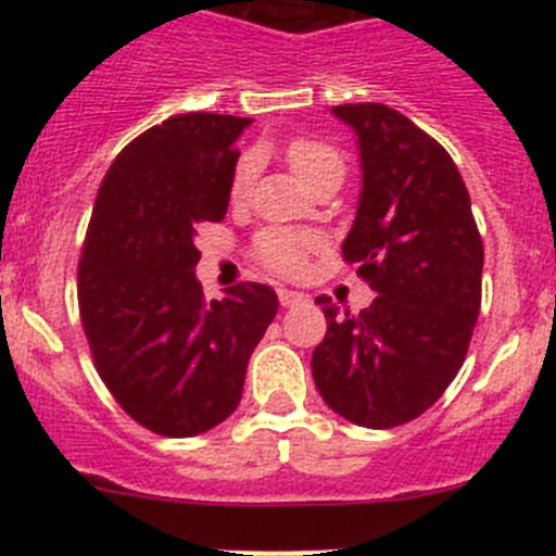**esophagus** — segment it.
I'll list each match as a JSON object with an SVG mask.
<instances>
[{"label":"esophagus","mask_w":556,"mask_h":556,"mask_svg":"<svg viewBox=\"0 0 556 556\" xmlns=\"http://www.w3.org/2000/svg\"><path fill=\"white\" fill-rule=\"evenodd\" d=\"M277 295H279V304H282V306H295V304H301V301H304V293H299V290L279 288Z\"/></svg>","instance_id":"obj_1"}]
</instances>
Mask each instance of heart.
Returning a JSON list of instances; mask_svg holds the SVG:
<instances>
[{"label": "heart", "mask_w": 556, "mask_h": 556, "mask_svg": "<svg viewBox=\"0 0 556 556\" xmlns=\"http://www.w3.org/2000/svg\"><path fill=\"white\" fill-rule=\"evenodd\" d=\"M285 159L293 166V172L299 174L301 182L309 188L312 182H317L323 174L328 172H344V161L341 153L333 144L323 142V139L312 137H299L293 142H288L285 148ZM257 174V155L247 153L239 159L237 169L231 174V185H228V193H231L233 204L244 201L250 195L252 182H255ZM317 244V239L312 233H299V231H285V228H266L255 237V255L261 257V263H266L268 268L279 274H299L304 268L306 255H309L312 247Z\"/></svg>", "instance_id": "obj_1"}]
</instances>
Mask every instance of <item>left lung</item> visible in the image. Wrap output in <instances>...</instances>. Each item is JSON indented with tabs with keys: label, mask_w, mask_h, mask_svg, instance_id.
<instances>
[{
	"label": "left lung",
	"mask_w": 556,
	"mask_h": 556,
	"mask_svg": "<svg viewBox=\"0 0 556 556\" xmlns=\"http://www.w3.org/2000/svg\"><path fill=\"white\" fill-rule=\"evenodd\" d=\"M355 131L361 199L344 257L377 293L361 314L319 295L328 319L312 352L323 401L384 430L428 412L468 352L481 306L484 247L470 195L444 148L387 104H339Z\"/></svg>",
	"instance_id": "left-lung-1"
}]
</instances>
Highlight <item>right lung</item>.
Returning a JSON list of instances; mask_svg holds the SVG:
<instances>
[{"mask_svg":"<svg viewBox=\"0 0 556 556\" xmlns=\"http://www.w3.org/2000/svg\"><path fill=\"white\" fill-rule=\"evenodd\" d=\"M250 123L185 112L153 126L112 161L88 223L77 299L97 371L128 417L169 439L237 412L279 306L257 282L206 304L195 277V228L226 217Z\"/></svg>","mask_w":556,"mask_h":556,"instance_id":"1","label":"right lung"}]
</instances>
